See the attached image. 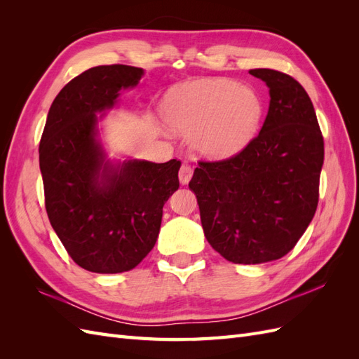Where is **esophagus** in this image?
<instances>
[{
	"label": "esophagus",
	"mask_w": 359,
	"mask_h": 359,
	"mask_svg": "<svg viewBox=\"0 0 359 359\" xmlns=\"http://www.w3.org/2000/svg\"><path fill=\"white\" fill-rule=\"evenodd\" d=\"M191 175H193V169H191L190 165H182V166L180 168L178 177H180V182L182 184V186H186V184H189Z\"/></svg>",
	"instance_id": "esophagus-1"
}]
</instances>
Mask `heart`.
I'll list each match as a JSON object with an SVG mask.
<instances>
[{"label":"heart","instance_id":"b5f03b06","mask_svg":"<svg viewBox=\"0 0 359 359\" xmlns=\"http://www.w3.org/2000/svg\"><path fill=\"white\" fill-rule=\"evenodd\" d=\"M264 112L259 94L229 79H201L172 88L161 115L172 132L189 135L196 153L226 157L241 149Z\"/></svg>","mask_w":359,"mask_h":359}]
</instances>
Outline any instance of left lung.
<instances>
[{
	"mask_svg": "<svg viewBox=\"0 0 359 359\" xmlns=\"http://www.w3.org/2000/svg\"><path fill=\"white\" fill-rule=\"evenodd\" d=\"M250 74L269 88L265 123L240 153L199 161L189 187L203 233L233 264H264L287 255L319 202L323 137L313 103L292 76L271 69Z\"/></svg>",
	"mask_w": 359,
	"mask_h": 359,
	"instance_id": "obj_1",
	"label": "left lung"
}]
</instances>
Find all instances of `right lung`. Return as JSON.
Here are the masks:
<instances>
[{
  "label": "right lung",
  "instance_id": "add662e5",
  "mask_svg": "<svg viewBox=\"0 0 359 359\" xmlns=\"http://www.w3.org/2000/svg\"><path fill=\"white\" fill-rule=\"evenodd\" d=\"M112 64L76 76L53 100L40 139L45 206L76 264L99 274L133 269L153 250L163 205L178 190L181 161L128 160L114 166L97 140V112L142 78Z\"/></svg>",
  "mask_w": 359,
  "mask_h": 359
}]
</instances>
